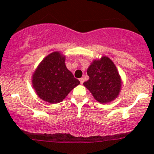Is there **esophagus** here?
Instances as JSON below:
<instances>
[{"label":"esophagus","mask_w":154,"mask_h":154,"mask_svg":"<svg viewBox=\"0 0 154 154\" xmlns=\"http://www.w3.org/2000/svg\"><path fill=\"white\" fill-rule=\"evenodd\" d=\"M80 82L81 84H83V82H84V80H83V78H80Z\"/></svg>","instance_id":"esophagus-1"}]
</instances>
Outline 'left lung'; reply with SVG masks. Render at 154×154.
I'll return each mask as SVG.
<instances>
[{"instance_id": "8db88e82", "label": "left lung", "mask_w": 154, "mask_h": 154, "mask_svg": "<svg viewBox=\"0 0 154 154\" xmlns=\"http://www.w3.org/2000/svg\"><path fill=\"white\" fill-rule=\"evenodd\" d=\"M89 80L83 85L91 91L94 99L101 103L112 101L117 97L122 86L120 75L110 59L103 57L94 60L87 70Z\"/></svg>"}]
</instances>
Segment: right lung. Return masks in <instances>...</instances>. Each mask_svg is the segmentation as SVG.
Here are the masks:
<instances>
[{
    "mask_svg": "<svg viewBox=\"0 0 154 154\" xmlns=\"http://www.w3.org/2000/svg\"><path fill=\"white\" fill-rule=\"evenodd\" d=\"M65 59L59 52L49 54L32 76V86L37 94L48 103H60L80 83L67 69Z\"/></svg>",
    "mask_w": 154,
    "mask_h": 154,
    "instance_id": "right-lung-1",
    "label": "right lung"
}]
</instances>
